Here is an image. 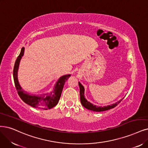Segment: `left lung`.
I'll return each mask as SVG.
<instances>
[{
	"mask_svg": "<svg viewBox=\"0 0 148 148\" xmlns=\"http://www.w3.org/2000/svg\"><path fill=\"white\" fill-rule=\"evenodd\" d=\"M79 88H80V102L82 104V106L88 109V110H92L94 112H103V111H106L107 110H109V109L113 108L114 107H115L118 103L121 102V101L123 99V98L122 99L119 100V101L116 102V103H113L112 105L110 106H104V107H98L97 106H95L92 104V103H90L87 101L84 96V92H85V88L84 86L82 85L80 82H79Z\"/></svg>",
	"mask_w": 148,
	"mask_h": 148,
	"instance_id": "obj_1",
	"label": "left lung"
}]
</instances>
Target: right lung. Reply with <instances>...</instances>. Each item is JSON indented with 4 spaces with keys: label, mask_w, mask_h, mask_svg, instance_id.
<instances>
[{
    "label": "right lung",
    "mask_w": 148,
    "mask_h": 148,
    "mask_svg": "<svg viewBox=\"0 0 148 148\" xmlns=\"http://www.w3.org/2000/svg\"><path fill=\"white\" fill-rule=\"evenodd\" d=\"M24 47H23L21 49L20 54L16 60L13 69V79L14 85L19 97L27 104L33 107L41 108L44 109V110H47V109L53 108L58 103L62 95L65 82L68 80V79H69L71 75H64L60 77L54 86L53 90L50 93L40 95V96L29 95L21 88L18 79V71L19 65L22 57L24 56Z\"/></svg>",
    "instance_id": "1"
}]
</instances>
